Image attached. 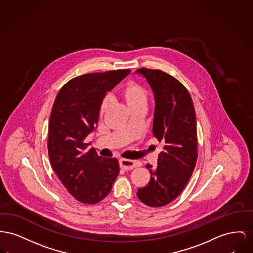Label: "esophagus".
I'll return each mask as SVG.
<instances>
[{
    "mask_svg": "<svg viewBox=\"0 0 253 253\" xmlns=\"http://www.w3.org/2000/svg\"><path fill=\"white\" fill-rule=\"evenodd\" d=\"M119 163L121 169L124 170H131L137 166V163L133 160L120 159Z\"/></svg>",
    "mask_w": 253,
    "mask_h": 253,
    "instance_id": "1",
    "label": "esophagus"
}]
</instances>
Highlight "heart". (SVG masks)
<instances>
[{
    "label": "heart",
    "instance_id": "1",
    "mask_svg": "<svg viewBox=\"0 0 253 253\" xmlns=\"http://www.w3.org/2000/svg\"><path fill=\"white\" fill-rule=\"evenodd\" d=\"M123 95L129 108L141 106V105L146 106L147 95H146V90L139 84H136L134 83L128 84L125 87ZM109 103H110V100L109 98H107L102 105V112H104L107 109Z\"/></svg>",
    "mask_w": 253,
    "mask_h": 253
}]
</instances>
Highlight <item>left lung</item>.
Returning <instances> with one entry per match:
<instances>
[{
	"instance_id": "8db88e82",
	"label": "left lung",
	"mask_w": 253,
	"mask_h": 253,
	"mask_svg": "<svg viewBox=\"0 0 253 253\" xmlns=\"http://www.w3.org/2000/svg\"><path fill=\"white\" fill-rule=\"evenodd\" d=\"M136 74L146 78L154 95L152 133L162 143L157 167L147 164L150 180L139 187V199L157 208L177 198L186 186L197 160L196 116L186 87L161 70L140 68Z\"/></svg>"
}]
</instances>
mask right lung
Segmentation results:
<instances>
[{"instance_id":"obj_1","label":"right lung","mask_w":253,"mask_h":253,"mask_svg":"<svg viewBox=\"0 0 253 253\" xmlns=\"http://www.w3.org/2000/svg\"><path fill=\"white\" fill-rule=\"evenodd\" d=\"M129 69L84 74L67 82L54 102L48 126V155L67 191L84 204H96L110 192L119 174L116 158L99 156L85 138L94 132L105 97Z\"/></svg>"}]
</instances>
